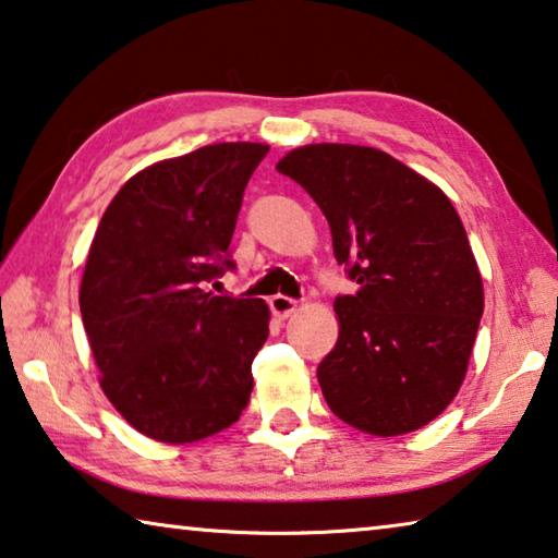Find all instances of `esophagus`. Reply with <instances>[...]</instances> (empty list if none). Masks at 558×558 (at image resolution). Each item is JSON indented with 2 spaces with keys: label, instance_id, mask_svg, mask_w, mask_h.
Wrapping results in <instances>:
<instances>
[{
  "label": "esophagus",
  "instance_id": "34e87169",
  "mask_svg": "<svg viewBox=\"0 0 558 558\" xmlns=\"http://www.w3.org/2000/svg\"><path fill=\"white\" fill-rule=\"evenodd\" d=\"M270 311H272V315L278 317V320H286V317H290L298 311V303H295V300L286 298V295H272L270 298Z\"/></svg>",
  "mask_w": 558,
  "mask_h": 558
}]
</instances>
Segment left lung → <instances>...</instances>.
Listing matches in <instances>:
<instances>
[{
    "label": "left lung",
    "mask_w": 558,
    "mask_h": 558,
    "mask_svg": "<svg viewBox=\"0 0 558 558\" xmlns=\"http://www.w3.org/2000/svg\"><path fill=\"white\" fill-rule=\"evenodd\" d=\"M330 223L355 295L320 367L325 402L365 435L397 437L454 400L484 313L480 265L445 191L373 146L307 144L278 161Z\"/></svg>",
    "instance_id": "left-lung-1"
}]
</instances>
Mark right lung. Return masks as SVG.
<instances>
[{"instance_id":"add662e5","label":"right lung","mask_w":558,"mask_h":558,"mask_svg":"<svg viewBox=\"0 0 558 558\" xmlns=\"http://www.w3.org/2000/svg\"><path fill=\"white\" fill-rule=\"evenodd\" d=\"M268 148L231 141L146 166L96 228L78 288L84 330L104 395L148 439L218 435L251 400L268 305L203 282L233 268L243 191Z\"/></svg>"}]
</instances>
